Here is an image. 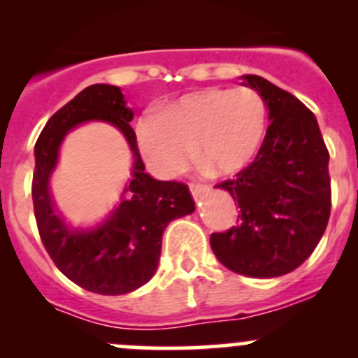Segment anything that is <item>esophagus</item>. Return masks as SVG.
<instances>
[{"label": "esophagus", "mask_w": 358, "mask_h": 358, "mask_svg": "<svg viewBox=\"0 0 358 358\" xmlns=\"http://www.w3.org/2000/svg\"><path fill=\"white\" fill-rule=\"evenodd\" d=\"M190 194L194 196V199L199 201L202 196H204L206 192H208V187H202V185H197V183H190Z\"/></svg>", "instance_id": "esophagus-1"}]
</instances>
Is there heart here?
<instances>
[{
	"label": "heart",
	"instance_id": "b5f03b06",
	"mask_svg": "<svg viewBox=\"0 0 358 358\" xmlns=\"http://www.w3.org/2000/svg\"><path fill=\"white\" fill-rule=\"evenodd\" d=\"M266 107L251 88H204L156 112L138 131V150L161 178L176 175L192 159L211 176L244 169L262 145Z\"/></svg>",
	"mask_w": 358,
	"mask_h": 358
}]
</instances>
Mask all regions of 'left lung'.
Returning a JSON list of instances; mask_svg holds the SVG:
<instances>
[{
    "mask_svg": "<svg viewBox=\"0 0 358 358\" xmlns=\"http://www.w3.org/2000/svg\"><path fill=\"white\" fill-rule=\"evenodd\" d=\"M259 93L268 128L258 156L236 180L216 185L241 208L237 225L213 234L216 258L232 272L273 279L298 268L326 232L331 213L329 152L319 122L294 95L262 76H241Z\"/></svg>",
    "mask_w": 358,
    "mask_h": 358,
    "instance_id": "left-lung-1",
    "label": "left lung"
}]
</instances>
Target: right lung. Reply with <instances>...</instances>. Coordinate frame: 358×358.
Listing matches in <instances>:
<instances>
[{
  "instance_id": "right-lung-1",
  "label": "right lung",
  "mask_w": 358,
  "mask_h": 358,
  "mask_svg": "<svg viewBox=\"0 0 358 358\" xmlns=\"http://www.w3.org/2000/svg\"><path fill=\"white\" fill-rule=\"evenodd\" d=\"M131 119L133 109L126 106L119 86L92 85L50 117L34 147L32 202L43 244L67 279L96 294H126L149 282L157 270L168 223L196 209L189 187L147 175ZM86 122H107L125 135L134 154L132 180L106 219L71 226L52 204L49 178L63 138Z\"/></svg>"
}]
</instances>
